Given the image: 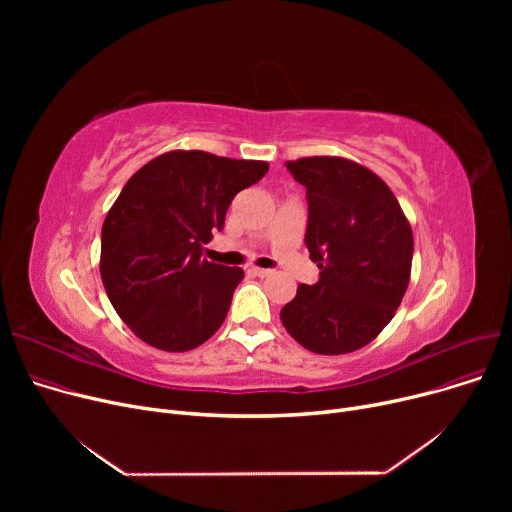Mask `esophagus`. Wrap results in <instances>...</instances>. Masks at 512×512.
<instances>
[{
  "mask_svg": "<svg viewBox=\"0 0 512 512\" xmlns=\"http://www.w3.org/2000/svg\"><path fill=\"white\" fill-rule=\"evenodd\" d=\"M249 274H253V276H257V278H267V276H272L274 272L272 270H263V267H249Z\"/></svg>",
  "mask_w": 512,
  "mask_h": 512,
  "instance_id": "obj_1",
  "label": "esophagus"
}]
</instances>
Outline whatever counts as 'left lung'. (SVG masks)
Returning <instances> with one entry per match:
<instances>
[{
    "instance_id": "1",
    "label": "left lung",
    "mask_w": 512,
    "mask_h": 512,
    "mask_svg": "<svg viewBox=\"0 0 512 512\" xmlns=\"http://www.w3.org/2000/svg\"><path fill=\"white\" fill-rule=\"evenodd\" d=\"M307 188L305 245L317 284H299L280 319L317 355L369 344L394 317L411 280L413 230L388 184L357 161L330 155L286 161Z\"/></svg>"
}]
</instances>
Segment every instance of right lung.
Instances as JSON below:
<instances>
[{
  "label": "right lung",
  "mask_w": 512,
  "mask_h": 512,
  "mask_svg": "<svg viewBox=\"0 0 512 512\" xmlns=\"http://www.w3.org/2000/svg\"><path fill=\"white\" fill-rule=\"evenodd\" d=\"M267 161L207 151L157 155L124 184L101 228L99 272L116 313L149 346L184 353L224 324L240 267L203 259L242 188Z\"/></svg>",
  "instance_id": "add662e5"
}]
</instances>
